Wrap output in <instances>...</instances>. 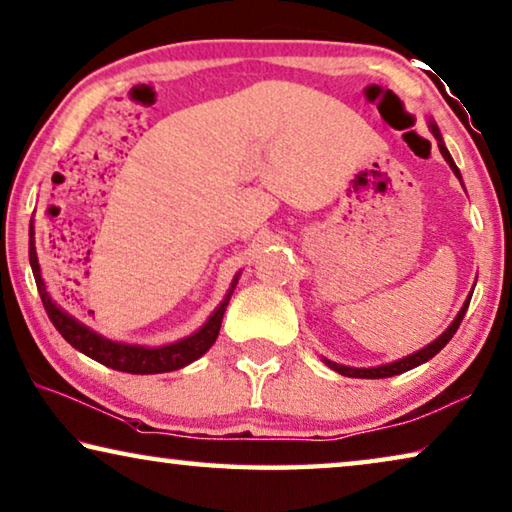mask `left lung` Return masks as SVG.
Returning <instances> with one entry per match:
<instances>
[{
    "instance_id": "left-lung-1",
    "label": "left lung",
    "mask_w": 512,
    "mask_h": 512,
    "mask_svg": "<svg viewBox=\"0 0 512 512\" xmlns=\"http://www.w3.org/2000/svg\"><path fill=\"white\" fill-rule=\"evenodd\" d=\"M428 129H431V134L435 136L437 148H440L444 161H446V164H449V168L453 170V175H456L458 180L462 182L460 170H458V166H456V161H453V157L449 154V150H446L444 139H442V134H440V127L435 125V120L428 118ZM472 294H474V291H469V296H467L465 303H462L460 312L456 314V319L451 321V326L446 328V330L442 332V335L435 339V342H431V344L424 346V348H419V351H415V353L405 355V358H401V360H394V362H387V364H378V367H346V364H337V362H332V360H328V358H323V362H326L332 371L342 373V376H348V378H389V376H399V373H405V371L415 369V367H419V364H424V362H428L431 358H435V355L440 353L442 348L451 342V337L456 335V330H458V326H460L462 316H465V312H467L469 300H472Z\"/></svg>"
}]
</instances>
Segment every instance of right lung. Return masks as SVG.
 Masks as SVG:
<instances>
[{
	"instance_id": "right-lung-1",
	"label": "right lung",
	"mask_w": 512,
	"mask_h": 512,
	"mask_svg": "<svg viewBox=\"0 0 512 512\" xmlns=\"http://www.w3.org/2000/svg\"><path fill=\"white\" fill-rule=\"evenodd\" d=\"M34 234H36L34 221H31L29 223V264H31V271H34L40 300H43L45 312H47V316H50V321L54 323V328L59 330L61 337L66 339L72 348H77L79 353L88 355V358L104 364V367L148 376V373H166V371L182 369V367H186V364H191L198 358H202V355H205L209 348L214 346L218 330H221V323H223L225 307H227V303H230L241 271L232 278V285H230V289H227V294L221 300V305H218L216 310L209 314V319L202 323V326L193 332V335L177 339V342L164 344V346L125 344V342H116V339L104 337V335H100V332H95L93 328H88L86 323H81L79 319H75V316L68 314L50 296V291H47V287H45L43 273H40Z\"/></svg>"
}]
</instances>
